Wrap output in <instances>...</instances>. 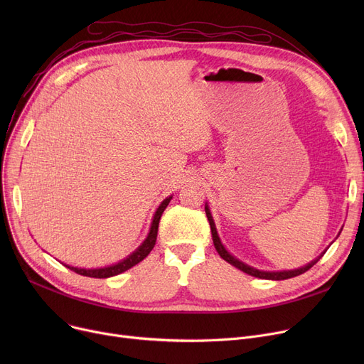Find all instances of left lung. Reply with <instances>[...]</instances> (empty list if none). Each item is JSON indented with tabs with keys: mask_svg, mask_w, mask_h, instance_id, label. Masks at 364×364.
Segmentation results:
<instances>
[{
	"mask_svg": "<svg viewBox=\"0 0 364 364\" xmlns=\"http://www.w3.org/2000/svg\"><path fill=\"white\" fill-rule=\"evenodd\" d=\"M205 213H206V217H208L209 225H211L213 240H214V246H215L217 252L220 254V257H221L224 261H227L228 264L235 265L236 269L242 270V272H243V273H246V274L254 276V277H258V279H269V280H284V279H291V277H295V276H299V274H302V273H305V272H309V270L311 269V267H313V265H314V264L318 261V259H316V261H311L309 265L302 267V269H298V270H291V272H273V273H270V272H259V270H257V269H252V267H250V265L243 264L242 261L236 259L235 257H232L230 254H228V252L224 250V246L221 245V240H220V237H218V235H217V230H215V224H214V220H213V217H211V213H209L208 206H205Z\"/></svg>",
	"mask_w": 364,
	"mask_h": 364,
	"instance_id": "obj_1",
	"label": "left lung"
}]
</instances>
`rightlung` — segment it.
Instances as JSON below:
<instances>
[{
    "label": "right lung",
    "instance_id": "right-lung-1",
    "mask_svg": "<svg viewBox=\"0 0 364 364\" xmlns=\"http://www.w3.org/2000/svg\"><path fill=\"white\" fill-rule=\"evenodd\" d=\"M172 198H166L161 206L158 208V211L155 214V217H153V223H151V227H150V233L147 236V239L143 242V245L139 247V250L136 252H132L128 258H125L124 261L114 264V265H110V267H105V269H94V270H85V269H76V267H69L66 265L68 269H70L72 272L78 273L81 276H87V277H95V279H106V277H112V276H117V274H121L124 272H127L128 269H131V267H134L136 264H139L140 261H143L149 254L150 251L153 250V246H155L156 243V236H158V227H159V220L165 211V208L168 206L169 200Z\"/></svg>",
    "mask_w": 364,
    "mask_h": 364
}]
</instances>
